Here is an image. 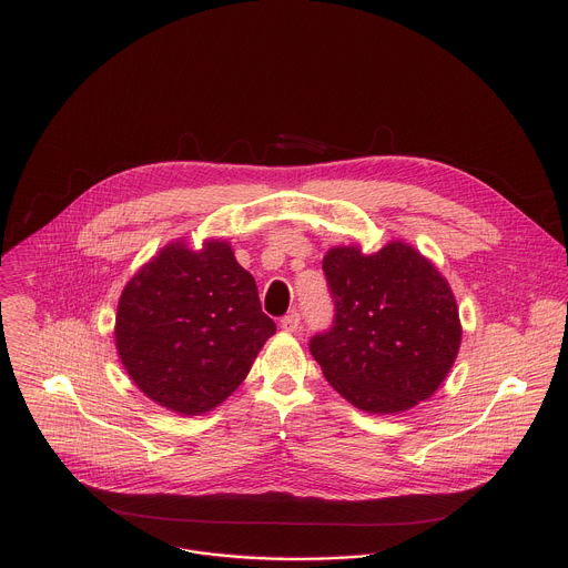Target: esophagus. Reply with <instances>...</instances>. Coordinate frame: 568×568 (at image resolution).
Masks as SVG:
<instances>
[{"instance_id": "34e87169", "label": "esophagus", "mask_w": 568, "mask_h": 568, "mask_svg": "<svg viewBox=\"0 0 568 568\" xmlns=\"http://www.w3.org/2000/svg\"><path fill=\"white\" fill-rule=\"evenodd\" d=\"M280 326H282V331H286V333H295L297 328H300V313H288L286 317H282V322H280Z\"/></svg>"}]
</instances>
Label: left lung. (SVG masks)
Here are the masks:
<instances>
[{
	"mask_svg": "<svg viewBox=\"0 0 568 568\" xmlns=\"http://www.w3.org/2000/svg\"><path fill=\"white\" fill-rule=\"evenodd\" d=\"M322 268L335 324L311 339L326 382L355 408L404 413L446 379L462 344L459 308L437 266L404 240L375 253L333 246Z\"/></svg>",
	"mask_w": 568,
	"mask_h": 568,
	"instance_id": "1",
	"label": "left lung"
}]
</instances>
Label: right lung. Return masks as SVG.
I'll list each match as a JSON object with an SVG mask.
<instances>
[{"mask_svg":"<svg viewBox=\"0 0 568 568\" xmlns=\"http://www.w3.org/2000/svg\"><path fill=\"white\" fill-rule=\"evenodd\" d=\"M115 348L135 386L178 415L217 408L246 379L275 333L253 275L226 240L178 237L126 282Z\"/></svg>","mask_w":568,"mask_h":568,"instance_id":"right-lung-1","label":"right lung"}]
</instances>
